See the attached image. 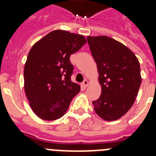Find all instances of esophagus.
<instances>
[{
	"label": "esophagus",
	"mask_w": 156,
	"mask_h": 156,
	"mask_svg": "<svg viewBox=\"0 0 156 156\" xmlns=\"http://www.w3.org/2000/svg\"><path fill=\"white\" fill-rule=\"evenodd\" d=\"M88 81L87 80H84L83 82V83H82V86H83V87L86 88V87H87V86H88Z\"/></svg>",
	"instance_id": "esophagus-1"
}]
</instances>
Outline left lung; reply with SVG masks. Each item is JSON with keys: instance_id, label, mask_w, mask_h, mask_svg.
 I'll return each mask as SVG.
<instances>
[{"instance_id": "8db88e82", "label": "left lung", "mask_w": 156, "mask_h": 156, "mask_svg": "<svg viewBox=\"0 0 156 156\" xmlns=\"http://www.w3.org/2000/svg\"><path fill=\"white\" fill-rule=\"evenodd\" d=\"M97 65L101 95L93 101L95 112L105 121H116L130 109L140 87L139 61L132 51L108 36H87Z\"/></svg>"}]
</instances>
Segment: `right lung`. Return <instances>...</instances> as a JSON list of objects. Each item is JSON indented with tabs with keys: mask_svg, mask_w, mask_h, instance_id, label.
I'll use <instances>...</instances> for the list:
<instances>
[{
	"mask_svg": "<svg viewBox=\"0 0 156 156\" xmlns=\"http://www.w3.org/2000/svg\"><path fill=\"white\" fill-rule=\"evenodd\" d=\"M87 40L83 35L56 30L35 43L24 67V88L35 115L45 121L61 118L80 86L71 81V54Z\"/></svg>",
	"mask_w": 156,
	"mask_h": 156,
	"instance_id": "add662e5",
	"label": "right lung"
}]
</instances>
